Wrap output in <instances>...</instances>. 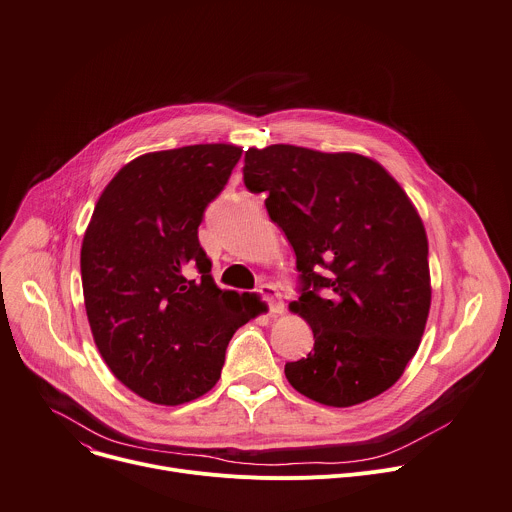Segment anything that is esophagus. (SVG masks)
<instances>
[{"label": "esophagus", "mask_w": 512, "mask_h": 512, "mask_svg": "<svg viewBox=\"0 0 512 512\" xmlns=\"http://www.w3.org/2000/svg\"><path fill=\"white\" fill-rule=\"evenodd\" d=\"M259 294H261L263 300L269 304V312H271V314H282V312H284L282 296H280V292L275 290V286L263 284V286L259 288Z\"/></svg>", "instance_id": "esophagus-1"}]
</instances>
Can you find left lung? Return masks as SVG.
<instances>
[{
	"label": "left lung",
	"instance_id": "8db88e82",
	"mask_svg": "<svg viewBox=\"0 0 512 512\" xmlns=\"http://www.w3.org/2000/svg\"><path fill=\"white\" fill-rule=\"evenodd\" d=\"M243 179L267 196L300 271L290 310L310 324L314 349L286 363L288 382L337 408L392 388L431 308L427 232L400 183L369 157L294 145L249 149Z\"/></svg>",
	"mask_w": 512,
	"mask_h": 512
}]
</instances>
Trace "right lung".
<instances>
[{
  "mask_svg": "<svg viewBox=\"0 0 512 512\" xmlns=\"http://www.w3.org/2000/svg\"><path fill=\"white\" fill-rule=\"evenodd\" d=\"M241 153L214 143L136 157L106 185L87 224L81 282L91 335L112 374L149 402L204 396L232 335L259 314L257 294L214 284L198 241L204 210Z\"/></svg>",
  "mask_w": 512,
  "mask_h": 512,
  "instance_id": "add662e5",
  "label": "right lung"
}]
</instances>
